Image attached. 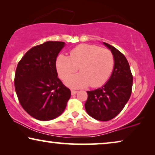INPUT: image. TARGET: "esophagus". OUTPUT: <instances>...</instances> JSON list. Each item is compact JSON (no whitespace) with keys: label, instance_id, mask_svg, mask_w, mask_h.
Instances as JSON below:
<instances>
[{"label":"esophagus","instance_id":"esophagus-1","mask_svg":"<svg viewBox=\"0 0 155 155\" xmlns=\"http://www.w3.org/2000/svg\"><path fill=\"white\" fill-rule=\"evenodd\" d=\"M77 92H78V91H76V90H71V94L72 95L75 94Z\"/></svg>","mask_w":155,"mask_h":155}]
</instances>
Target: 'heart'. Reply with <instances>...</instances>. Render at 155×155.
<instances>
[{
	"label": "heart",
	"mask_w": 155,
	"mask_h": 155,
	"mask_svg": "<svg viewBox=\"0 0 155 155\" xmlns=\"http://www.w3.org/2000/svg\"><path fill=\"white\" fill-rule=\"evenodd\" d=\"M115 60L112 52L96 45L82 44L73 48L69 56L60 55L56 60L59 77L64 80L79 68L80 73L65 80V84L73 88L102 86L113 73Z\"/></svg>",
	"instance_id": "1"
}]
</instances>
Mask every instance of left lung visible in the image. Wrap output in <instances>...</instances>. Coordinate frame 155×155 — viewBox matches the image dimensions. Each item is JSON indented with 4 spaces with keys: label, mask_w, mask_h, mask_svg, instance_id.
<instances>
[{
    "label": "left lung",
    "mask_w": 155,
    "mask_h": 155,
    "mask_svg": "<svg viewBox=\"0 0 155 155\" xmlns=\"http://www.w3.org/2000/svg\"><path fill=\"white\" fill-rule=\"evenodd\" d=\"M114 56L115 65L111 78L101 88L87 91L84 107L91 117L107 121L116 117L128 102L132 92L133 75L127 59L113 46L104 42Z\"/></svg>",
    "instance_id": "obj_1"
}]
</instances>
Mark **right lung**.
<instances>
[{
    "instance_id": "right-lung-1",
    "label": "right lung",
    "mask_w": 155,
    "mask_h": 155,
    "mask_svg": "<svg viewBox=\"0 0 155 155\" xmlns=\"http://www.w3.org/2000/svg\"><path fill=\"white\" fill-rule=\"evenodd\" d=\"M63 41H46L34 46L19 61L15 88L21 106L33 118L49 120L61 115L71 90L58 78L56 62Z\"/></svg>"
}]
</instances>
